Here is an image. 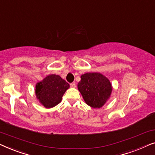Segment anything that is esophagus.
<instances>
[{
	"label": "esophagus",
	"instance_id": "34e87169",
	"mask_svg": "<svg viewBox=\"0 0 155 155\" xmlns=\"http://www.w3.org/2000/svg\"><path fill=\"white\" fill-rule=\"evenodd\" d=\"M71 87L72 88H75V82H73V83H71Z\"/></svg>",
	"mask_w": 155,
	"mask_h": 155
}]
</instances>
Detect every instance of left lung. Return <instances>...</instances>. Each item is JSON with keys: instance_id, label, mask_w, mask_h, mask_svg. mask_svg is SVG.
<instances>
[{"instance_id": "left-lung-1", "label": "left lung", "mask_w": 155, "mask_h": 155, "mask_svg": "<svg viewBox=\"0 0 155 155\" xmlns=\"http://www.w3.org/2000/svg\"><path fill=\"white\" fill-rule=\"evenodd\" d=\"M80 78L78 88L85 103L94 109L102 107L112 92L109 80L99 73H87Z\"/></svg>"}]
</instances>
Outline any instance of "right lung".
Segmentation results:
<instances>
[{
  "instance_id": "1",
  "label": "right lung",
  "mask_w": 155,
  "mask_h": 155,
  "mask_svg": "<svg viewBox=\"0 0 155 155\" xmlns=\"http://www.w3.org/2000/svg\"><path fill=\"white\" fill-rule=\"evenodd\" d=\"M69 84L58 75H47L35 87V94L39 102L46 109L54 107L62 100Z\"/></svg>"
}]
</instances>
